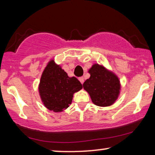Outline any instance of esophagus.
Segmentation results:
<instances>
[{"mask_svg":"<svg viewBox=\"0 0 155 155\" xmlns=\"http://www.w3.org/2000/svg\"><path fill=\"white\" fill-rule=\"evenodd\" d=\"M79 80H80V82H81L82 84H83V83H84V78H83V77H80V78H79Z\"/></svg>","mask_w":155,"mask_h":155,"instance_id":"1","label":"esophagus"}]
</instances>
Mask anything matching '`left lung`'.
<instances>
[{"label": "left lung", "instance_id": "obj_1", "mask_svg": "<svg viewBox=\"0 0 155 155\" xmlns=\"http://www.w3.org/2000/svg\"><path fill=\"white\" fill-rule=\"evenodd\" d=\"M90 77L83 84V87L99 107H108L115 102L120 92V82L117 76L99 64L89 70Z\"/></svg>", "mask_w": 155, "mask_h": 155}]
</instances>
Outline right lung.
I'll return each mask as SVG.
<instances>
[{
	"instance_id": "1",
	"label": "right lung",
	"mask_w": 155,
	"mask_h": 155,
	"mask_svg": "<svg viewBox=\"0 0 155 155\" xmlns=\"http://www.w3.org/2000/svg\"><path fill=\"white\" fill-rule=\"evenodd\" d=\"M82 88L77 78H69L52 60L42 73L39 90L44 106L51 111L61 112L69 107L74 93Z\"/></svg>"
}]
</instances>
